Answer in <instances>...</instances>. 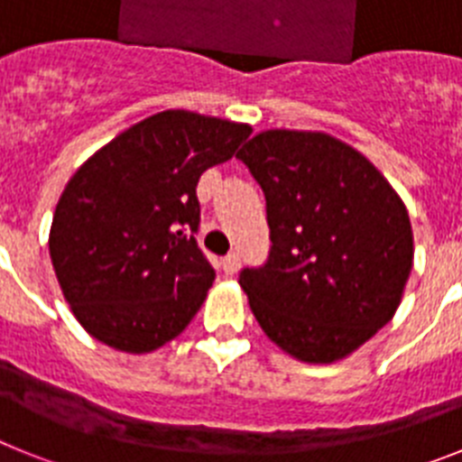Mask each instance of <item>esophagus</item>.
Wrapping results in <instances>:
<instances>
[{
    "label": "esophagus",
    "mask_w": 462,
    "mask_h": 462,
    "mask_svg": "<svg viewBox=\"0 0 462 462\" xmlns=\"http://www.w3.org/2000/svg\"><path fill=\"white\" fill-rule=\"evenodd\" d=\"M238 266H240L238 252H231V254H226L222 259V271L226 273V275H234V273L238 271Z\"/></svg>",
    "instance_id": "1"
}]
</instances>
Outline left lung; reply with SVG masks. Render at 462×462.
I'll list each match as a JSON object with an SVG mask.
<instances>
[{
	"label": "left lung",
	"mask_w": 462,
	"mask_h": 462,
	"mask_svg": "<svg viewBox=\"0 0 462 462\" xmlns=\"http://www.w3.org/2000/svg\"><path fill=\"white\" fill-rule=\"evenodd\" d=\"M266 196L271 250L238 282L268 337L333 363L393 319L414 240L405 203L368 159L317 132L273 129L238 154Z\"/></svg>",
	"instance_id": "8db88e82"
}]
</instances>
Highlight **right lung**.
Wrapping results in <instances>:
<instances>
[{"label":"right lung","mask_w":462,"mask_h":462,"mask_svg":"<svg viewBox=\"0 0 462 462\" xmlns=\"http://www.w3.org/2000/svg\"><path fill=\"white\" fill-rule=\"evenodd\" d=\"M250 134L247 125L164 110L76 171L48 245L64 298L89 336L145 354L194 319L215 282L194 238L201 224L196 185Z\"/></svg>","instance_id":"1"}]
</instances>
